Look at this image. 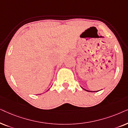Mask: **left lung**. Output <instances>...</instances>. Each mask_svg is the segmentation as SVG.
<instances>
[{"instance_id":"obj_1","label":"left lung","mask_w":128,"mask_h":128,"mask_svg":"<svg viewBox=\"0 0 128 128\" xmlns=\"http://www.w3.org/2000/svg\"><path fill=\"white\" fill-rule=\"evenodd\" d=\"M84 89V88H83ZM84 90H85L86 91H87V92H92V91H88V90H86V89H84ZM98 92V91H96V92Z\"/></svg>"}]
</instances>
